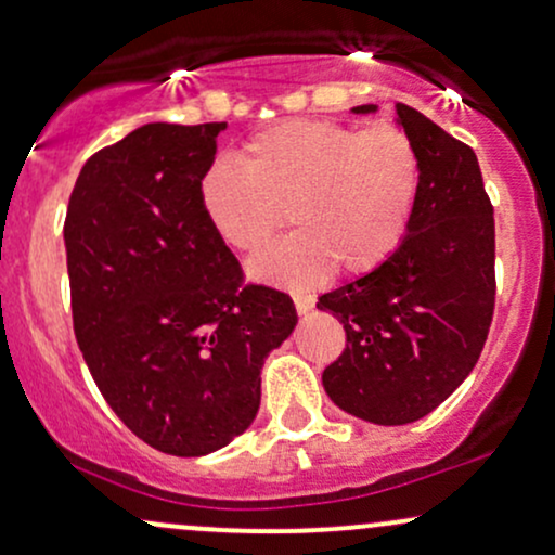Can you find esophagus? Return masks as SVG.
<instances>
[{
    "mask_svg": "<svg viewBox=\"0 0 555 555\" xmlns=\"http://www.w3.org/2000/svg\"><path fill=\"white\" fill-rule=\"evenodd\" d=\"M292 299H295V308H297L299 315H308L310 310H313V305H315L313 295H292Z\"/></svg>",
    "mask_w": 555,
    "mask_h": 555,
    "instance_id": "obj_1",
    "label": "esophagus"
}]
</instances>
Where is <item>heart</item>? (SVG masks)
<instances>
[{
  "mask_svg": "<svg viewBox=\"0 0 555 555\" xmlns=\"http://www.w3.org/2000/svg\"><path fill=\"white\" fill-rule=\"evenodd\" d=\"M240 167L214 164L201 195L208 224L232 250L253 256L284 219L295 234L250 263L260 282L310 286L365 276L397 253L410 232L420 190V158L397 127L284 122L250 138Z\"/></svg>",
  "mask_w": 555,
  "mask_h": 555,
  "instance_id": "1",
  "label": "heart"
}]
</instances>
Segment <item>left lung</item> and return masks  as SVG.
Segmentation results:
<instances>
[{"label":"left lung","mask_w":555,"mask_h":555,"mask_svg":"<svg viewBox=\"0 0 555 555\" xmlns=\"http://www.w3.org/2000/svg\"><path fill=\"white\" fill-rule=\"evenodd\" d=\"M397 122L420 158L410 232L384 266L318 297L347 334L323 388L375 425L415 423L449 399L480 358L495 305L493 206L475 151L406 104Z\"/></svg>","instance_id":"1"}]
</instances>
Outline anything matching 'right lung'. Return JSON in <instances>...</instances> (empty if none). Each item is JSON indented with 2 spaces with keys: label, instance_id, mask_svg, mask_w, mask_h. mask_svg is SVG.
<instances>
[{
  "label": "right lung",
  "instance_id": "obj_1",
  "mask_svg": "<svg viewBox=\"0 0 555 555\" xmlns=\"http://www.w3.org/2000/svg\"><path fill=\"white\" fill-rule=\"evenodd\" d=\"M227 122H151L86 162L65 250L75 339L114 415L171 456L250 428L260 367L297 326L289 295L245 284L203 214Z\"/></svg>",
  "mask_w": 555,
  "mask_h": 555
}]
</instances>
